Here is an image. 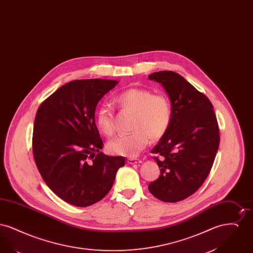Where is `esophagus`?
<instances>
[{
	"label": "esophagus",
	"instance_id": "1",
	"mask_svg": "<svg viewBox=\"0 0 253 253\" xmlns=\"http://www.w3.org/2000/svg\"><path fill=\"white\" fill-rule=\"evenodd\" d=\"M127 162L129 164H138V163H141V160L136 159V158H130V159L127 160Z\"/></svg>",
	"mask_w": 253,
	"mask_h": 253
}]
</instances>
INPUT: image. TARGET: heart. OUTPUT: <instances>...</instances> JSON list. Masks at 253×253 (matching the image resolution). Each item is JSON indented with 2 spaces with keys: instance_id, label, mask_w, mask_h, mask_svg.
<instances>
[{
  "instance_id": "1",
  "label": "heart",
  "mask_w": 253,
  "mask_h": 253,
  "mask_svg": "<svg viewBox=\"0 0 253 253\" xmlns=\"http://www.w3.org/2000/svg\"><path fill=\"white\" fill-rule=\"evenodd\" d=\"M120 108L133 114L131 129L128 134H121L108 143L109 151L118 156L134 157L149 142L162 137L169 127L171 107L168 98L163 95H155L152 91L142 88L125 90L115 97ZM96 124L104 135L114 132L112 110L102 105L96 113Z\"/></svg>"
}]
</instances>
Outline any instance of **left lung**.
Masks as SVG:
<instances>
[{
  "label": "left lung",
  "instance_id": "left-lung-1",
  "mask_svg": "<svg viewBox=\"0 0 253 253\" xmlns=\"http://www.w3.org/2000/svg\"><path fill=\"white\" fill-rule=\"evenodd\" d=\"M163 86L171 105L167 132L152 150L160 168L148 189L157 199L174 203L186 199L204 183L219 147V129L210 99L179 74L159 71L149 76Z\"/></svg>",
  "mask_w": 253,
  "mask_h": 253
}]
</instances>
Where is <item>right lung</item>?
I'll return each instance as SVG.
<instances>
[{
    "label": "right lung",
    "instance_id": "1",
    "mask_svg": "<svg viewBox=\"0 0 253 253\" xmlns=\"http://www.w3.org/2000/svg\"><path fill=\"white\" fill-rule=\"evenodd\" d=\"M119 84L80 80L62 85L38 109L32 147L37 168L60 199L88 207L112 189L125 157H109L95 123L98 101Z\"/></svg>",
    "mask_w": 253,
    "mask_h": 253
}]
</instances>
